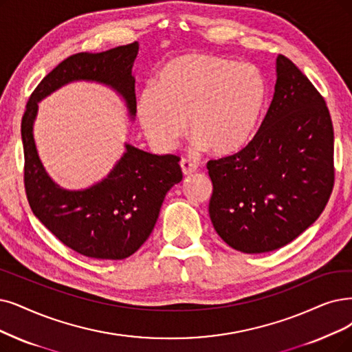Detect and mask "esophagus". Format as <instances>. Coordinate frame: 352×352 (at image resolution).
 Here are the masks:
<instances>
[{"label":"esophagus","mask_w":352,"mask_h":352,"mask_svg":"<svg viewBox=\"0 0 352 352\" xmlns=\"http://www.w3.org/2000/svg\"><path fill=\"white\" fill-rule=\"evenodd\" d=\"M180 167H182V172H184V175H192L196 172V168H198V164L188 160V159H182L180 160Z\"/></svg>","instance_id":"esophagus-1"}]
</instances>
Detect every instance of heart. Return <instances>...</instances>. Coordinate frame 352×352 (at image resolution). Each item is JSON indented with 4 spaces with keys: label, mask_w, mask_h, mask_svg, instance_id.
<instances>
[{
    "label": "heart",
    "mask_w": 352,
    "mask_h": 352,
    "mask_svg": "<svg viewBox=\"0 0 352 352\" xmlns=\"http://www.w3.org/2000/svg\"><path fill=\"white\" fill-rule=\"evenodd\" d=\"M267 100V83L254 65L209 53L177 56L156 85L138 95L137 117L150 144L172 150L188 130L195 147L231 154L254 134Z\"/></svg>",
    "instance_id": "b5f03b06"
}]
</instances>
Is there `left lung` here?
Here are the masks:
<instances>
[{"mask_svg": "<svg viewBox=\"0 0 352 352\" xmlns=\"http://www.w3.org/2000/svg\"><path fill=\"white\" fill-rule=\"evenodd\" d=\"M272 104L251 142L206 163L209 217L247 254L273 251L319 218L333 189V127L323 96L286 56L276 60Z\"/></svg>", "mask_w": 352, "mask_h": 352, "instance_id": "obj_1", "label": "left lung"}]
</instances>
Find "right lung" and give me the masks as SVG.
I'll return each mask as SVG.
<instances>
[{
	"label": "right lung",
	"mask_w": 352,
	"mask_h": 352,
	"mask_svg": "<svg viewBox=\"0 0 352 352\" xmlns=\"http://www.w3.org/2000/svg\"><path fill=\"white\" fill-rule=\"evenodd\" d=\"M138 43L101 53H76L47 74L27 102L21 120L24 186L33 214L69 248L98 260L127 258L144 244L159 218L166 193L182 180L180 157L157 156L125 144L111 173L88 189L66 190L41 164L33 137L37 102L74 80H95L114 88L135 116L133 65Z\"/></svg>",
	"instance_id": "right-lung-1"
}]
</instances>
